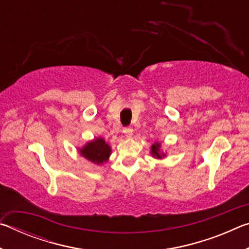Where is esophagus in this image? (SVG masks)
Wrapping results in <instances>:
<instances>
[{"label":"esophagus","instance_id":"esophagus-1","mask_svg":"<svg viewBox=\"0 0 249 249\" xmlns=\"http://www.w3.org/2000/svg\"><path fill=\"white\" fill-rule=\"evenodd\" d=\"M123 132L125 134V136L129 138V137H132V135H133V128L132 127H125L123 129Z\"/></svg>","mask_w":249,"mask_h":249}]
</instances>
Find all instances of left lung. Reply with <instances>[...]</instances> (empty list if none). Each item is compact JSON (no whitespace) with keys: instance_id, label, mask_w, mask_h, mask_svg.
Returning a JSON list of instances; mask_svg holds the SVG:
<instances>
[{"instance_id":"obj_1","label":"left lung","mask_w":249,"mask_h":249,"mask_svg":"<svg viewBox=\"0 0 249 249\" xmlns=\"http://www.w3.org/2000/svg\"><path fill=\"white\" fill-rule=\"evenodd\" d=\"M160 148H161V145H160V142H155V144H153V146H151V151H150L151 156H153V157H155V158H158V159L166 157V154L161 153Z\"/></svg>"}]
</instances>
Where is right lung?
I'll list each match as a JSON object with an SVG mask.
<instances>
[{"instance_id": "1", "label": "right lung", "mask_w": 249, "mask_h": 249, "mask_svg": "<svg viewBox=\"0 0 249 249\" xmlns=\"http://www.w3.org/2000/svg\"><path fill=\"white\" fill-rule=\"evenodd\" d=\"M79 151L80 155L95 165H103L104 162H107L112 153L111 147L101 137L89 142L81 149H79Z\"/></svg>"}]
</instances>
